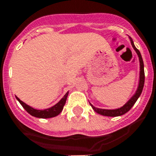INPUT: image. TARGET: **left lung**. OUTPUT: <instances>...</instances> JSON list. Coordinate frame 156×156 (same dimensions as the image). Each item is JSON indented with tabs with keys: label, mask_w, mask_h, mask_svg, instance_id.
I'll return each mask as SVG.
<instances>
[{
	"label": "left lung",
	"mask_w": 156,
	"mask_h": 156,
	"mask_svg": "<svg viewBox=\"0 0 156 156\" xmlns=\"http://www.w3.org/2000/svg\"><path fill=\"white\" fill-rule=\"evenodd\" d=\"M130 38V42H131L132 47H134V49L135 50V51L137 52V54L139 55V62H140V80H139V88H138V90L136 91V93L134 94L132 98L129 100V101L125 105H123L122 108L120 109H98V108H96L91 105V106L93 109V110L95 112H97L99 114H101V115L104 116H108V117H117V116H121L126 113V112H128L129 109H131L132 106L134 105V103L137 101L138 98H139V96L141 95L142 91H143V86H144V81H145V73H144V64H143V58H142V55L140 54V52L138 49H137L135 46H134V43H133V40H132L131 38Z\"/></svg>",
	"instance_id": "obj_1"
}]
</instances>
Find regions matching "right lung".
I'll use <instances>...</instances> for the list:
<instances>
[{
    "label": "right lung",
    "instance_id": "add662e5",
    "mask_svg": "<svg viewBox=\"0 0 156 156\" xmlns=\"http://www.w3.org/2000/svg\"><path fill=\"white\" fill-rule=\"evenodd\" d=\"M68 92L66 93L64 97H63L62 99L59 101V102H58L55 105L51 107L49 109H44V110H38V109H33L32 107L29 106L27 104H25L24 102L22 101L19 98H17L16 97V98L17 99V101L20 102V104L22 105V107L24 108L27 112H28L30 115L34 116V117H36V118H53V117H55V116L58 115L59 113L62 112L63 109V106L66 103V100L68 98Z\"/></svg>",
    "mask_w": 156,
    "mask_h": 156
}]
</instances>
